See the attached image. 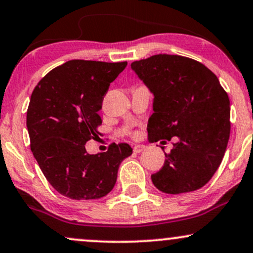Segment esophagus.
<instances>
[{
  "label": "esophagus",
  "mask_w": 253,
  "mask_h": 253,
  "mask_svg": "<svg viewBox=\"0 0 253 253\" xmlns=\"http://www.w3.org/2000/svg\"><path fill=\"white\" fill-rule=\"evenodd\" d=\"M145 149H146V146H144V145H134L133 151H134L135 153H139V152H141V151H144Z\"/></svg>",
  "instance_id": "1"
}]
</instances>
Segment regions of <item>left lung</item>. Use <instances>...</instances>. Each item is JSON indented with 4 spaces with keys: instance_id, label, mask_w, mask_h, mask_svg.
Wrapping results in <instances>:
<instances>
[{
    "instance_id": "obj_1",
    "label": "left lung",
    "mask_w": 253,
    "mask_h": 253,
    "mask_svg": "<svg viewBox=\"0 0 253 253\" xmlns=\"http://www.w3.org/2000/svg\"><path fill=\"white\" fill-rule=\"evenodd\" d=\"M130 68L153 94L149 140L177 136L163 168L151 176L153 184L172 195L200 189L215 173L227 147V92L210 69L187 57L156 54Z\"/></svg>"
}]
</instances>
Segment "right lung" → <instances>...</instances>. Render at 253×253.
<instances>
[{
	"label": "right lung",
	"instance_id": "obj_1",
	"mask_svg": "<svg viewBox=\"0 0 253 253\" xmlns=\"http://www.w3.org/2000/svg\"><path fill=\"white\" fill-rule=\"evenodd\" d=\"M127 62L69 60L48 72L32 92L27 110L31 150L43 176L62 195L94 200L114 188L121 162L132 155L128 144H112L89 155L85 143L98 138V110L109 84Z\"/></svg>",
	"mask_w": 253,
	"mask_h": 253
}]
</instances>
